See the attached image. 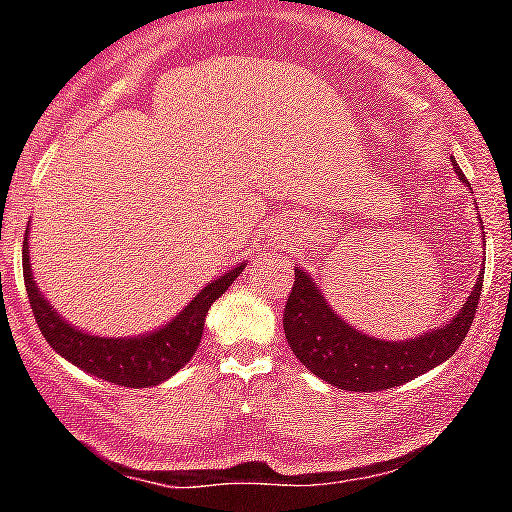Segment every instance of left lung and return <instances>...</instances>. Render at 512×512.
Returning <instances> with one entry per match:
<instances>
[{
    "label": "left lung",
    "mask_w": 512,
    "mask_h": 512,
    "mask_svg": "<svg viewBox=\"0 0 512 512\" xmlns=\"http://www.w3.org/2000/svg\"><path fill=\"white\" fill-rule=\"evenodd\" d=\"M453 168H456L458 180L471 188L458 163H453ZM480 289H483V272L478 275L471 297L461 304L451 322L418 337L386 342V339L359 332L347 319L339 317L332 304L324 299V292L312 280V275L302 267H294V285L287 299L285 319H282L285 337L294 356L314 376L337 389H394L436 369L438 364L456 354L478 312Z\"/></svg>",
    "instance_id": "8db88e82"
}]
</instances>
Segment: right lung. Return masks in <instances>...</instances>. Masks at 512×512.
Instances as JSON below:
<instances>
[{"mask_svg": "<svg viewBox=\"0 0 512 512\" xmlns=\"http://www.w3.org/2000/svg\"><path fill=\"white\" fill-rule=\"evenodd\" d=\"M27 237L29 227L24 232L22 245L24 285H27L36 324H39L49 347L86 374L118 386H131V389H148V386L163 384L165 379H170L175 371H180L193 359V354L198 352L200 337H203L205 314H208L210 304L245 270V262H240L225 275L215 277L170 322L153 329V332L138 334V337H101V334L84 332V329L66 322L51 307L49 299L39 292L32 262H29Z\"/></svg>", "mask_w": 512, "mask_h": 512, "instance_id": "add662e5", "label": "right lung"}]
</instances>
